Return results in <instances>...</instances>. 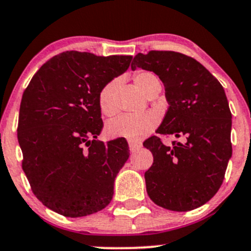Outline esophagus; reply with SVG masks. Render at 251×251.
<instances>
[{
	"mask_svg": "<svg viewBox=\"0 0 251 251\" xmlns=\"http://www.w3.org/2000/svg\"><path fill=\"white\" fill-rule=\"evenodd\" d=\"M128 147H130L131 151H136L142 147V143L140 142H135V141H128Z\"/></svg>",
	"mask_w": 251,
	"mask_h": 251,
	"instance_id": "obj_1",
	"label": "esophagus"
}]
</instances>
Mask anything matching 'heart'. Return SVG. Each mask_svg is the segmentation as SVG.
<instances>
[{"label":"heart","instance_id":"1","mask_svg":"<svg viewBox=\"0 0 251 251\" xmlns=\"http://www.w3.org/2000/svg\"><path fill=\"white\" fill-rule=\"evenodd\" d=\"M133 80H135L136 86L147 96L151 95L155 91H160L161 88L160 80L151 72H138ZM115 86L116 80L109 81L103 86L98 96L100 110L105 115H114L116 111L113 97ZM156 124H158V118L153 113L125 114L109 121L105 132L110 138H126V140L138 141L146 137L155 127Z\"/></svg>","mask_w":251,"mask_h":251}]
</instances>
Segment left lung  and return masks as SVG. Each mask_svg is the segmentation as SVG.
Wrapping results in <instances>:
<instances>
[{
	"label": "left lung",
	"instance_id": "8db88e82",
	"mask_svg": "<svg viewBox=\"0 0 251 251\" xmlns=\"http://www.w3.org/2000/svg\"><path fill=\"white\" fill-rule=\"evenodd\" d=\"M156 74L169 103L160 135L184 137L173 147L158 136L144 141L153 165L144 174L147 193L159 206L188 211L217 193L232 156V114L224 87L193 58L174 50L135 55L131 69Z\"/></svg>",
	"mask_w": 251,
	"mask_h": 251
}]
</instances>
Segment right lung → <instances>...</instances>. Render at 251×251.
<instances>
[{"label":"right lung","instance_id":"obj_1","mask_svg":"<svg viewBox=\"0 0 251 251\" xmlns=\"http://www.w3.org/2000/svg\"><path fill=\"white\" fill-rule=\"evenodd\" d=\"M131 59L67 50L45 63L23 93L18 123L23 170L36 198L63 216L95 214L113 198L114 181L130 151L124 138L96 140L103 127L98 96Z\"/></svg>","mask_w":251,"mask_h":251}]
</instances>
